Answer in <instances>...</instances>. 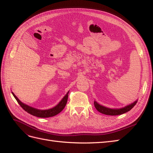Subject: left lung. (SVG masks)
Returning a JSON list of instances; mask_svg holds the SVG:
<instances>
[{
	"label": "left lung",
	"mask_w": 153,
	"mask_h": 153,
	"mask_svg": "<svg viewBox=\"0 0 153 153\" xmlns=\"http://www.w3.org/2000/svg\"><path fill=\"white\" fill-rule=\"evenodd\" d=\"M137 102V100L135 101L132 104L128 105L123 108L119 109H111L109 108H106L105 106H103L100 104H99L98 103H97L96 101L94 102V104L95 108L97 109L99 112L103 113V114L108 115H119L129 111L130 110L134 108V106L136 104Z\"/></svg>",
	"instance_id": "8db88e82"
}]
</instances>
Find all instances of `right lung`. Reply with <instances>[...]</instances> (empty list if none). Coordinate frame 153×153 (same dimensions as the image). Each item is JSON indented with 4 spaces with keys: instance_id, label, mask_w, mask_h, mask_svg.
Listing matches in <instances>:
<instances>
[{
    "instance_id": "right-lung-1",
    "label": "right lung",
    "mask_w": 153,
    "mask_h": 153,
    "mask_svg": "<svg viewBox=\"0 0 153 153\" xmlns=\"http://www.w3.org/2000/svg\"><path fill=\"white\" fill-rule=\"evenodd\" d=\"M12 93L14 97V98H16L17 102H18V104L20 105L21 107L25 111H27L28 113H30V114L32 115L40 117V118H48V117H53L56 115H57L60 111H62V109L65 108V107L66 106L67 100H68L69 91L67 93V94L65 96V97H64V98L62 99L61 101H60L56 106H55L54 108H53L51 109H45V110L38 109L36 108H34L33 107H30V106L28 105L27 104H25L19 100L18 98H17L16 96L13 94V93L12 92Z\"/></svg>"
}]
</instances>
